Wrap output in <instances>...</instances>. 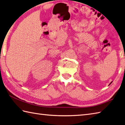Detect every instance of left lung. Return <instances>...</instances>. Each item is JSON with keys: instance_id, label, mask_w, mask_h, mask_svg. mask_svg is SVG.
Masks as SVG:
<instances>
[{"instance_id": "obj_1", "label": "left lung", "mask_w": 125, "mask_h": 125, "mask_svg": "<svg viewBox=\"0 0 125 125\" xmlns=\"http://www.w3.org/2000/svg\"><path fill=\"white\" fill-rule=\"evenodd\" d=\"M112 83V82H111V83H110V84H109V85H110V84H111V83Z\"/></svg>"}]
</instances>
